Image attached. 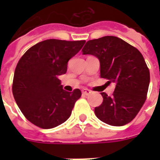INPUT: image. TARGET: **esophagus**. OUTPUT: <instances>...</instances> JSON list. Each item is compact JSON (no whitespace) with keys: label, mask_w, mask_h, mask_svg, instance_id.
<instances>
[{"label":"esophagus","mask_w":160,"mask_h":160,"mask_svg":"<svg viewBox=\"0 0 160 160\" xmlns=\"http://www.w3.org/2000/svg\"><path fill=\"white\" fill-rule=\"evenodd\" d=\"M82 94H83V95H88L89 94H90V90H88V89H83Z\"/></svg>","instance_id":"obj_1"}]
</instances>
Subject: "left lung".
I'll list each match as a JSON object with an SVG mask.
<instances>
[{
    "mask_svg": "<svg viewBox=\"0 0 160 160\" xmlns=\"http://www.w3.org/2000/svg\"><path fill=\"white\" fill-rule=\"evenodd\" d=\"M82 52L96 56L100 77L115 84L112 96L101 93L103 102L95 108V115L113 126L132 121L145 102L150 80L142 54L122 39L109 36L87 41Z\"/></svg>",
    "mask_w": 160,
    "mask_h": 160,
    "instance_id": "8db88e82",
    "label": "left lung"
}]
</instances>
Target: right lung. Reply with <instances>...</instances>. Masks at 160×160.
I'll list each match as a JSON object with an SVG mask.
<instances>
[{
  "instance_id": "right-lung-1",
  "label": "right lung",
  "mask_w": 160,
  "mask_h": 160,
  "mask_svg": "<svg viewBox=\"0 0 160 160\" xmlns=\"http://www.w3.org/2000/svg\"><path fill=\"white\" fill-rule=\"evenodd\" d=\"M85 41L50 39L29 49L18 61L12 93L29 121L42 129H52L66 121L81 91L63 90L58 77L67 71V63Z\"/></svg>"
}]
</instances>
